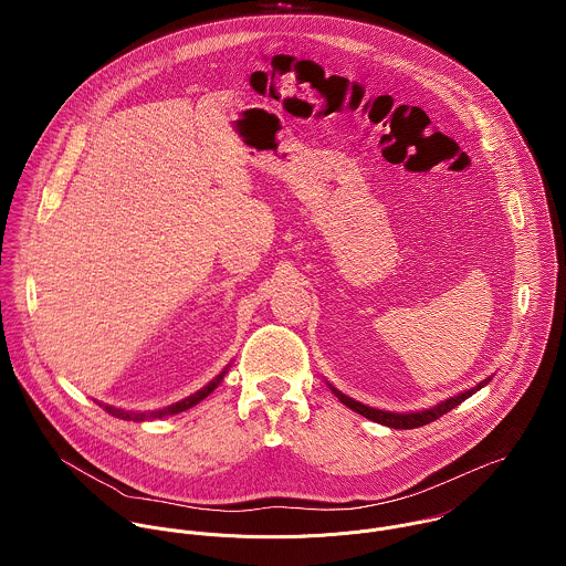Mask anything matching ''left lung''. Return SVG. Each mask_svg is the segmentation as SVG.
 <instances>
[{"mask_svg":"<svg viewBox=\"0 0 566 566\" xmlns=\"http://www.w3.org/2000/svg\"><path fill=\"white\" fill-rule=\"evenodd\" d=\"M488 381H490V377L484 379L482 384H478L475 388H471V390H467V392H460L458 397H451V399H447V401H442V403L433 405V407H429V409L409 411V413H395V411L375 409V407H368V405L359 403V401H355V399L342 395V392L335 390L331 384H328V388H331V392H333L342 403L346 405V407H350L353 411H357V413H361V416H366V418H370V420H375V422H379V424H386V427H392V429H416V427H422V424H429V422L438 420L442 413L451 411L455 405L467 401V399L473 397L478 390H482Z\"/></svg>","mask_w":566,"mask_h":566,"instance_id":"8db88e82","label":"left lung"}]
</instances>
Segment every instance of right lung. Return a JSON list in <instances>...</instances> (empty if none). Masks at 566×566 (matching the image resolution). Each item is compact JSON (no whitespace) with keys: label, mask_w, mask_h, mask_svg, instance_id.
Returning a JSON list of instances; mask_svg holds the SVG:
<instances>
[{"label":"right lung","mask_w":566,"mask_h":566,"mask_svg":"<svg viewBox=\"0 0 566 566\" xmlns=\"http://www.w3.org/2000/svg\"><path fill=\"white\" fill-rule=\"evenodd\" d=\"M227 370L229 368H224L211 384H207L202 390H198L196 395H191V397H187V399H182V401H178V403L169 405V407H163V409H157V411H126V409H119V407H113V405L99 403V407H104L111 416H115V418H122V420H133V422H142V420H153V418H163V416H171V413H180V411H185V409H189V407H193V405L200 403L202 399H207L218 386H220V381L224 379V375H227Z\"/></svg>","instance_id":"add662e5"}]
</instances>
